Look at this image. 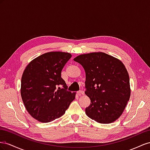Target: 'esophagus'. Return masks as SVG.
I'll return each instance as SVG.
<instances>
[{
    "instance_id": "esophagus-1",
    "label": "esophagus",
    "mask_w": 150,
    "mask_h": 150,
    "mask_svg": "<svg viewBox=\"0 0 150 150\" xmlns=\"http://www.w3.org/2000/svg\"><path fill=\"white\" fill-rule=\"evenodd\" d=\"M78 94L79 96H81V95H83L84 94V91H79L78 92Z\"/></svg>"
}]
</instances>
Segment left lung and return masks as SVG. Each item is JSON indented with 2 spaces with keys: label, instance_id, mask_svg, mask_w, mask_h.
<instances>
[{
  "label": "left lung",
  "instance_id": "8db88e82",
  "mask_svg": "<svg viewBox=\"0 0 150 150\" xmlns=\"http://www.w3.org/2000/svg\"><path fill=\"white\" fill-rule=\"evenodd\" d=\"M75 62L85 71V94L91 104L85 113L92 120L102 124L115 121L121 116L129 100V76L124 64L104 53L79 55Z\"/></svg>",
  "mask_w": 150,
  "mask_h": 150
}]
</instances>
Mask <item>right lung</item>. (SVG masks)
I'll return each mask as SVG.
<instances>
[{
	"label": "right lung",
	"instance_id": "add662e5",
	"mask_svg": "<svg viewBox=\"0 0 150 150\" xmlns=\"http://www.w3.org/2000/svg\"><path fill=\"white\" fill-rule=\"evenodd\" d=\"M71 57L68 53L49 52L34 59L21 79V95L29 114L41 122L60 117L75 99L68 91L62 70Z\"/></svg>",
	"mask_w": 150,
	"mask_h": 150
}]
</instances>
